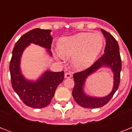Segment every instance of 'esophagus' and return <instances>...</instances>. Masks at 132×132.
Listing matches in <instances>:
<instances>
[{"label":"esophagus","instance_id":"obj_1","mask_svg":"<svg viewBox=\"0 0 132 132\" xmlns=\"http://www.w3.org/2000/svg\"><path fill=\"white\" fill-rule=\"evenodd\" d=\"M64 77H65V78H70L72 77V73L70 72H66L65 75H64Z\"/></svg>","mask_w":132,"mask_h":132}]
</instances>
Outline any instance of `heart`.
I'll return each instance as SVG.
<instances>
[{
	"mask_svg": "<svg viewBox=\"0 0 132 132\" xmlns=\"http://www.w3.org/2000/svg\"><path fill=\"white\" fill-rule=\"evenodd\" d=\"M103 46V38L99 34L81 33L64 37L58 41L60 57H72V65L77 70L91 66L100 53Z\"/></svg>",
	"mask_w": 132,
	"mask_h": 132,
	"instance_id": "1",
	"label": "heart"
}]
</instances>
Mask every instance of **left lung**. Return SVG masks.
<instances>
[{
	"mask_svg": "<svg viewBox=\"0 0 132 132\" xmlns=\"http://www.w3.org/2000/svg\"><path fill=\"white\" fill-rule=\"evenodd\" d=\"M101 31L106 38V46L105 48L104 53L92 66L82 71L75 72L73 75L75 86L72 92V96L79 105L85 108H98L106 105L112 98L119 88L120 84L122 65L119 44L115 38L109 32L103 29H101ZM103 65L111 68L114 72L115 81L113 91L109 95L103 98L86 96L82 91V86L85 81L90 74Z\"/></svg>",
	"mask_w": 132,
	"mask_h": 132,
	"instance_id": "8db88e82",
	"label": "left lung"
}]
</instances>
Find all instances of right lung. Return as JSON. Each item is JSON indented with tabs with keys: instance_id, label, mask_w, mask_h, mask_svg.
<instances>
[{
	"instance_id": "obj_1",
	"label": "right lung",
	"mask_w": 132,
	"mask_h": 132,
	"mask_svg": "<svg viewBox=\"0 0 132 132\" xmlns=\"http://www.w3.org/2000/svg\"><path fill=\"white\" fill-rule=\"evenodd\" d=\"M51 30L34 29L21 36L15 44L12 51L9 71L12 88L22 102L33 108H43L51 101L56 88L64 80V71H46L36 82L26 80L20 70V60L24 49L30 43L38 44L47 48L51 55L53 38Z\"/></svg>"
}]
</instances>
